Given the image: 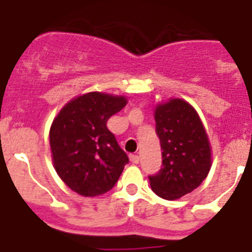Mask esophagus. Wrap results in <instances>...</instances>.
Here are the masks:
<instances>
[{"mask_svg":"<svg viewBox=\"0 0 252 252\" xmlns=\"http://www.w3.org/2000/svg\"><path fill=\"white\" fill-rule=\"evenodd\" d=\"M129 159L133 164H139L140 163V156L139 155H129Z\"/></svg>","mask_w":252,"mask_h":252,"instance_id":"34e87169","label":"esophagus"}]
</instances>
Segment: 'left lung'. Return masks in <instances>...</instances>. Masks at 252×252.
Returning <instances> with one entry per match:
<instances>
[{"label":"left lung","mask_w":252,"mask_h":252,"mask_svg":"<svg viewBox=\"0 0 252 252\" xmlns=\"http://www.w3.org/2000/svg\"><path fill=\"white\" fill-rule=\"evenodd\" d=\"M156 133L163 168L150 176L151 188L167 200L192 192L212 165L211 144L195 108L183 98H169L155 107Z\"/></svg>","instance_id":"left-lung-1"}]
</instances>
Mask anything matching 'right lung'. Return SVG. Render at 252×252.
I'll use <instances>...</instances> for the list:
<instances>
[{
  "instance_id": "1",
  "label": "right lung",
  "mask_w": 252,
  "mask_h": 252,
  "mask_svg": "<svg viewBox=\"0 0 252 252\" xmlns=\"http://www.w3.org/2000/svg\"><path fill=\"white\" fill-rule=\"evenodd\" d=\"M126 96L89 92L61 108L49 131L57 175L81 196H98L113 188L129 160L107 121L126 107Z\"/></svg>"
}]
</instances>
